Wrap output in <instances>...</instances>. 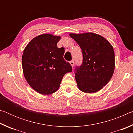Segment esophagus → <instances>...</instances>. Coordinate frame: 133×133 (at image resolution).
Returning <instances> with one entry per match:
<instances>
[{"mask_svg": "<svg viewBox=\"0 0 133 133\" xmlns=\"http://www.w3.org/2000/svg\"><path fill=\"white\" fill-rule=\"evenodd\" d=\"M70 64H71V66L72 67H73L74 66V64H75V62H74L73 60H71V61L70 62Z\"/></svg>", "mask_w": 133, "mask_h": 133, "instance_id": "34e87169", "label": "esophagus"}]
</instances>
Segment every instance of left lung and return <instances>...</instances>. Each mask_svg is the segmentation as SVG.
<instances>
[{"mask_svg":"<svg viewBox=\"0 0 133 133\" xmlns=\"http://www.w3.org/2000/svg\"><path fill=\"white\" fill-rule=\"evenodd\" d=\"M79 45L83 62L75 69L77 86L84 93H95L106 85L114 70V51L111 44L93 33L71 34Z\"/></svg>","mask_w":133,"mask_h":133,"instance_id":"obj_1","label":"left lung"}]
</instances>
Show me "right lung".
Returning <instances> with one entry per match:
<instances>
[{
  "instance_id": "1",
  "label": "right lung",
  "mask_w": 133,
  "mask_h": 133,
  "mask_svg": "<svg viewBox=\"0 0 133 133\" xmlns=\"http://www.w3.org/2000/svg\"><path fill=\"white\" fill-rule=\"evenodd\" d=\"M59 36L43 34L36 37L24 49L22 56L23 74L36 91L50 94L59 88L65 74L72 67L64 59V48H58Z\"/></svg>"
}]
</instances>
